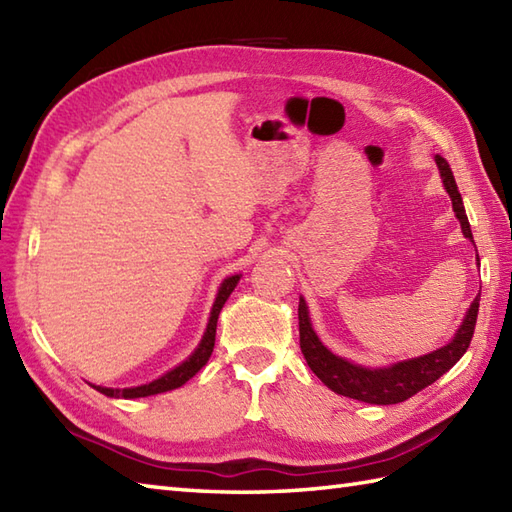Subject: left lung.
I'll use <instances>...</instances> for the list:
<instances>
[{"label": "left lung", "mask_w": 512, "mask_h": 512, "mask_svg": "<svg viewBox=\"0 0 512 512\" xmlns=\"http://www.w3.org/2000/svg\"><path fill=\"white\" fill-rule=\"evenodd\" d=\"M436 162L444 187H447V193L451 195L453 211L462 224V233L464 237L473 239L469 217L464 213V204L449 162L442 156H436ZM477 310H480V295L471 303V308L466 312V317L460 325L458 334L453 336V341L440 347V350L411 358V361L396 363L387 369H367L345 361V358L334 356L328 347L321 345L310 325L306 301L299 299V345L312 372L321 378V383L325 387H330L336 394L369 402V405H396V402L407 400L424 387L436 383L444 372H449V369L460 361L462 354L469 350L471 345Z\"/></svg>", "instance_id": "left-lung-1"}]
</instances>
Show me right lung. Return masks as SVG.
<instances>
[{"label": "right lung", "instance_id": "right-lung-1", "mask_svg": "<svg viewBox=\"0 0 512 512\" xmlns=\"http://www.w3.org/2000/svg\"><path fill=\"white\" fill-rule=\"evenodd\" d=\"M237 281H239V275L224 279V284H222L220 292H217V299L213 303V312H211L209 325H206L204 339L198 345V350H195L182 365H178L176 369H171V372H167L165 376H160L158 380H154V383H149V385H140V387H132V389H110V387H96V385H92V387L96 391H101V394L110 396V398H145V396H154V394H162V391L182 387L189 378H193L195 374L200 372V369L206 365V361H209V356L213 352V345H215L217 317H220V310L224 308L226 299L231 297V292L235 290Z\"/></svg>", "mask_w": 512, "mask_h": 512}]
</instances>
